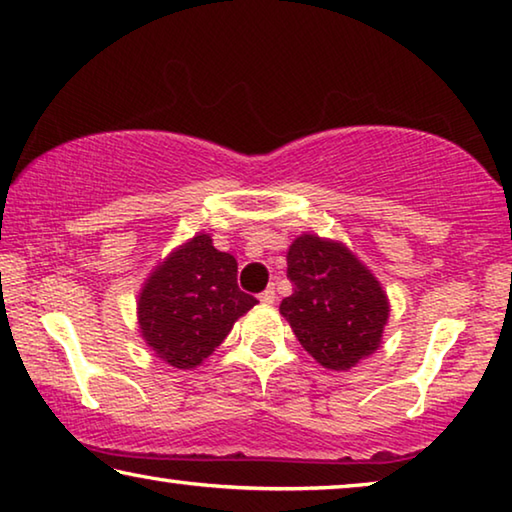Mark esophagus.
<instances>
[{
    "mask_svg": "<svg viewBox=\"0 0 512 512\" xmlns=\"http://www.w3.org/2000/svg\"><path fill=\"white\" fill-rule=\"evenodd\" d=\"M259 300H262L264 305H273V302H275V289L268 287L264 293H259Z\"/></svg>",
    "mask_w": 512,
    "mask_h": 512,
    "instance_id": "esophagus-1",
    "label": "esophagus"
}]
</instances>
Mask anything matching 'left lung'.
I'll use <instances>...</instances> for the list:
<instances>
[{"instance_id":"8db88e82","label":"left lung","mask_w":512,"mask_h":512,"mask_svg":"<svg viewBox=\"0 0 512 512\" xmlns=\"http://www.w3.org/2000/svg\"><path fill=\"white\" fill-rule=\"evenodd\" d=\"M287 277L293 293L280 314L320 366L350 370L377 352L391 305L375 273L343 241L309 232L296 237Z\"/></svg>"}]
</instances>
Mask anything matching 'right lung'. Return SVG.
<instances>
[{
    "instance_id": "obj_1",
    "label": "right lung",
    "mask_w": 512,
    "mask_h": 512,
    "mask_svg": "<svg viewBox=\"0 0 512 512\" xmlns=\"http://www.w3.org/2000/svg\"><path fill=\"white\" fill-rule=\"evenodd\" d=\"M257 305L237 287V259L198 232L162 259L137 296V325L155 357L194 370Z\"/></svg>"
}]
</instances>
